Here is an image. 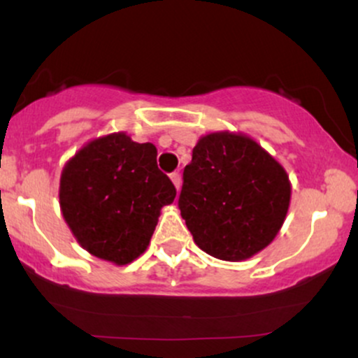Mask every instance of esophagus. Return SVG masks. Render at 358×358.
Masks as SVG:
<instances>
[{
	"mask_svg": "<svg viewBox=\"0 0 358 358\" xmlns=\"http://www.w3.org/2000/svg\"><path fill=\"white\" fill-rule=\"evenodd\" d=\"M170 178H171V182H173L176 190H180V185H182V178H180L178 171H173V173L170 175Z\"/></svg>",
	"mask_w": 358,
	"mask_h": 358,
	"instance_id": "obj_1",
	"label": "esophagus"
}]
</instances>
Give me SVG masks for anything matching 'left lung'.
Instances as JSON below:
<instances>
[{"instance_id": "1", "label": "left lung", "mask_w": 358, "mask_h": 358, "mask_svg": "<svg viewBox=\"0 0 358 358\" xmlns=\"http://www.w3.org/2000/svg\"><path fill=\"white\" fill-rule=\"evenodd\" d=\"M289 199V176L268 151L245 134L220 131L193 148L178 207L200 249L236 262L273 242Z\"/></svg>"}]
</instances>
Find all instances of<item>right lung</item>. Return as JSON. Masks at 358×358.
<instances>
[{
	"label": "right lung",
	"mask_w": 358,
	"mask_h": 358,
	"mask_svg": "<svg viewBox=\"0 0 358 358\" xmlns=\"http://www.w3.org/2000/svg\"><path fill=\"white\" fill-rule=\"evenodd\" d=\"M151 143L113 133L80 148L60 176V208L77 242L92 256L124 266L145 252L159 210L175 200Z\"/></svg>",
	"instance_id": "right-lung-1"
}]
</instances>
